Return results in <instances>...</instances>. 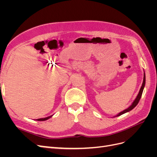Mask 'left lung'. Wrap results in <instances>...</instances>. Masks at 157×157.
Masks as SVG:
<instances>
[{"mask_svg": "<svg viewBox=\"0 0 157 157\" xmlns=\"http://www.w3.org/2000/svg\"><path fill=\"white\" fill-rule=\"evenodd\" d=\"M145 71H144L143 83H142L141 88H140V92H139L138 94H137V97L136 98V99H134V101L132 102V103L131 104V105H130L129 107H128L127 109H125V110L121 111V113L117 114V115H115V117H118V116H121V115H123V114H124V113H127V112L130 111L131 110H132V109H134V108L137 105V103H138V102L140 101V98H141V97L142 93H143L144 89V87H145Z\"/></svg>", "mask_w": 157, "mask_h": 157, "instance_id": "8db88e82", "label": "left lung"}]
</instances>
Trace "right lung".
<instances>
[{"label": "right lung", "instance_id": "obj_1", "mask_svg": "<svg viewBox=\"0 0 157 157\" xmlns=\"http://www.w3.org/2000/svg\"><path fill=\"white\" fill-rule=\"evenodd\" d=\"M52 116H53V115H51V116H49V117H46V118H38V119H36V121H46V120L49 119V118H50Z\"/></svg>", "mask_w": 157, "mask_h": 157}]
</instances>
